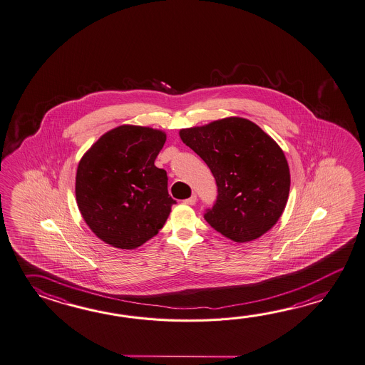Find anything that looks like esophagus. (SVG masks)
Instances as JSON below:
<instances>
[{
	"instance_id": "obj_1",
	"label": "esophagus",
	"mask_w": 365,
	"mask_h": 365,
	"mask_svg": "<svg viewBox=\"0 0 365 365\" xmlns=\"http://www.w3.org/2000/svg\"><path fill=\"white\" fill-rule=\"evenodd\" d=\"M196 200H197L196 195H192L190 199H186V200L183 201V202L187 204V205H195V204H196Z\"/></svg>"
}]
</instances>
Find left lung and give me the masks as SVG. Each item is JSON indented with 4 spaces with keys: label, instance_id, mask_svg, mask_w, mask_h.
I'll use <instances>...</instances> for the list:
<instances>
[{
    "label": "left lung",
    "instance_id": "obj_1",
    "mask_svg": "<svg viewBox=\"0 0 365 365\" xmlns=\"http://www.w3.org/2000/svg\"><path fill=\"white\" fill-rule=\"evenodd\" d=\"M179 136L216 179L218 196L204 215L207 222L238 243L268 232L282 216L290 192L289 164L274 139L240 117L182 128Z\"/></svg>",
    "mask_w": 365,
    "mask_h": 365
}]
</instances>
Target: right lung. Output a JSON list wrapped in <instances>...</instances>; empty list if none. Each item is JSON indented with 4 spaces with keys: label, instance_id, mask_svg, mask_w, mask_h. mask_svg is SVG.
Segmentation results:
<instances>
[{
    "label": "right lung",
    "instance_id": "obj_1",
    "mask_svg": "<svg viewBox=\"0 0 365 365\" xmlns=\"http://www.w3.org/2000/svg\"><path fill=\"white\" fill-rule=\"evenodd\" d=\"M165 142L161 130L122 125L100 136L81 158L75 177L78 208L106 245L135 250L164 227L175 204L166 171L155 166Z\"/></svg>",
    "mask_w": 365,
    "mask_h": 365
}]
</instances>
